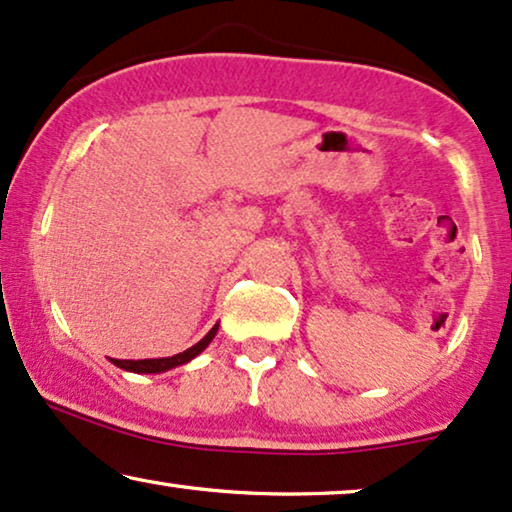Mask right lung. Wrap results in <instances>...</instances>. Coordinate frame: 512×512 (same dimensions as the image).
I'll list each match as a JSON object with an SVG mask.
<instances>
[{
	"instance_id": "1",
	"label": "right lung",
	"mask_w": 512,
	"mask_h": 512,
	"mask_svg": "<svg viewBox=\"0 0 512 512\" xmlns=\"http://www.w3.org/2000/svg\"><path fill=\"white\" fill-rule=\"evenodd\" d=\"M217 332V325L213 330L208 332L206 337L201 339L199 344H194L192 349L177 353V356H170V358H147V360H114V365L121 367V370H128V372H142V374H154V372H166L170 367H177V365H185L192 360L194 356H199V353L206 349V346L213 342Z\"/></svg>"
}]
</instances>
